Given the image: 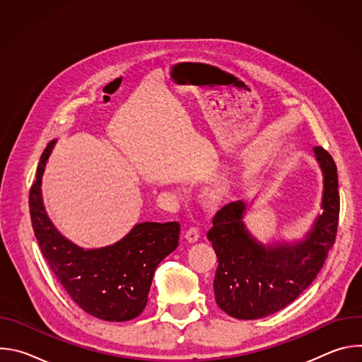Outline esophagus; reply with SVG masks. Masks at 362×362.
<instances>
[{
  "label": "esophagus",
  "instance_id": "34e87169",
  "mask_svg": "<svg viewBox=\"0 0 362 362\" xmlns=\"http://www.w3.org/2000/svg\"><path fill=\"white\" fill-rule=\"evenodd\" d=\"M199 229L197 228H189L187 230H186V233H185V238L190 242V243H194L197 239H199Z\"/></svg>",
  "mask_w": 362,
  "mask_h": 362
}]
</instances>
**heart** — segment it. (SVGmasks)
Wrapping results in <instances>:
<instances>
[{
	"mask_svg": "<svg viewBox=\"0 0 362 362\" xmlns=\"http://www.w3.org/2000/svg\"><path fill=\"white\" fill-rule=\"evenodd\" d=\"M229 190V183L226 179H219L216 180L209 189L206 192V196H208V200L212 203H218L223 199V196Z\"/></svg>",
	"mask_w": 362,
	"mask_h": 362,
	"instance_id": "obj_1",
	"label": "heart"
}]
</instances>
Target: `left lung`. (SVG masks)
<instances>
[{"instance_id":"obj_1","label":"left lung","mask_w":362,"mask_h":362,"mask_svg":"<svg viewBox=\"0 0 362 362\" xmlns=\"http://www.w3.org/2000/svg\"><path fill=\"white\" fill-rule=\"evenodd\" d=\"M314 151L324 172V212L303 240L268 247L257 243L243 225V200L230 202L216 212L208 238L218 256L215 299L228 315L256 320L275 314L293 302L322 269L337 238L339 193L332 156L321 146Z\"/></svg>"}]
</instances>
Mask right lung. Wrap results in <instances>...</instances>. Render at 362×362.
Listing matches in <instances>:
<instances>
[{
  "instance_id": "1",
  "label": "right lung",
  "mask_w": 362,
  "mask_h": 362,
  "mask_svg": "<svg viewBox=\"0 0 362 362\" xmlns=\"http://www.w3.org/2000/svg\"><path fill=\"white\" fill-rule=\"evenodd\" d=\"M54 143H48L41 154L28 197L41 253L83 311L103 321H130L141 314L147 303L154 269L177 247L180 225L139 223L126 238L101 249L86 250L71 243L48 219L41 197V176Z\"/></svg>"
}]
</instances>
